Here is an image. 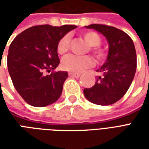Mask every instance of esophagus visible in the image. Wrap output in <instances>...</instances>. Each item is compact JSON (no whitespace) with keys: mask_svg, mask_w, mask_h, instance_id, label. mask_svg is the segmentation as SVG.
<instances>
[{"mask_svg":"<svg viewBox=\"0 0 149 149\" xmlns=\"http://www.w3.org/2000/svg\"><path fill=\"white\" fill-rule=\"evenodd\" d=\"M68 76L72 77H79L81 74L80 73H74V72H68Z\"/></svg>","mask_w":149,"mask_h":149,"instance_id":"esophagus-1","label":"esophagus"}]
</instances>
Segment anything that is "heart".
<instances>
[{"instance_id":"1","label":"heart","mask_w":149,"mask_h":149,"mask_svg":"<svg viewBox=\"0 0 149 149\" xmlns=\"http://www.w3.org/2000/svg\"><path fill=\"white\" fill-rule=\"evenodd\" d=\"M82 37L88 45L90 46V51L93 52L97 59H102L104 57V52L103 49L99 48L101 43V38L95 32H84L82 34ZM70 44V37L68 35H65L59 40L56 46L57 52L61 55H63L68 52ZM93 60L89 56H76L69 54L66 56L61 61V67L65 71L70 72H81L84 69L92 67L93 65Z\"/></svg>"}]
</instances>
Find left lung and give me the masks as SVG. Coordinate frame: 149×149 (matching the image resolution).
Wrapping results in <instances>:
<instances>
[{
	"instance_id": "left-lung-1",
	"label": "left lung",
	"mask_w": 149,
	"mask_h": 149,
	"mask_svg": "<svg viewBox=\"0 0 149 149\" xmlns=\"http://www.w3.org/2000/svg\"><path fill=\"white\" fill-rule=\"evenodd\" d=\"M97 31L109 43L106 61L97 72L102 76L96 78L90 88H84L86 99L99 105H109L124 97L133 81L136 69V53L131 37L112 26L93 24L85 26Z\"/></svg>"
}]
</instances>
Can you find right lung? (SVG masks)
I'll use <instances>...</instances> for the list:
<instances>
[{"label":"right lung","instance_id":"obj_1","mask_svg":"<svg viewBox=\"0 0 149 149\" xmlns=\"http://www.w3.org/2000/svg\"><path fill=\"white\" fill-rule=\"evenodd\" d=\"M76 28L71 24L37 25L23 31L11 43L8 72L16 90L29 104L45 107L60 98L68 72H52L60 64L56 46L59 40Z\"/></svg>","mask_w":149,"mask_h":149}]
</instances>
